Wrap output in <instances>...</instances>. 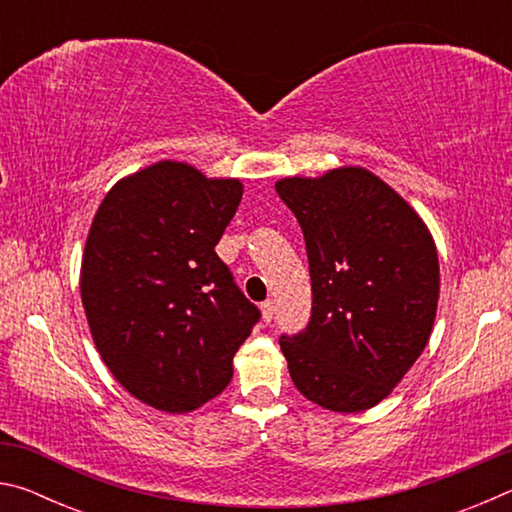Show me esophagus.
<instances>
[{
	"instance_id": "1",
	"label": "esophagus",
	"mask_w": 512,
	"mask_h": 512,
	"mask_svg": "<svg viewBox=\"0 0 512 512\" xmlns=\"http://www.w3.org/2000/svg\"><path fill=\"white\" fill-rule=\"evenodd\" d=\"M273 314H275V302L273 300H264L262 302V318L266 320V323H271Z\"/></svg>"
}]
</instances>
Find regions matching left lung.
<instances>
[{
    "instance_id": "1",
    "label": "left lung",
    "mask_w": 512,
    "mask_h": 512,
    "mask_svg": "<svg viewBox=\"0 0 512 512\" xmlns=\"http://www.w3.org/2000/svg\"><path fill=\"white\" fill-rule=\"evenodd\" d=\"M275 192L305 235L314 296L307 327L280 339L293 384L323 409L366 411L429 341L436 244L413 207L363 167L282 178Z\"/></svg>"
}]
</instances>
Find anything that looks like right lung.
I'll return each mask as SVG.
<instances>
[{"mask_svg": "<svg viewBox=\"0 0 512 512\" xmlns=\"http://www.w3.org/2000/svg\"><path fill=\"white\" fill-rule=\"evenodd\" d=\"M244 185L162 160L121 178L94 214L81 300L103 363L137 400L194 411L223 393L259 309L214 246Z\"/></svg>", "mask_w": 512, "mask_h": 512, "instance_id": "add662e5", "label": "right lung"}]
</instances>
